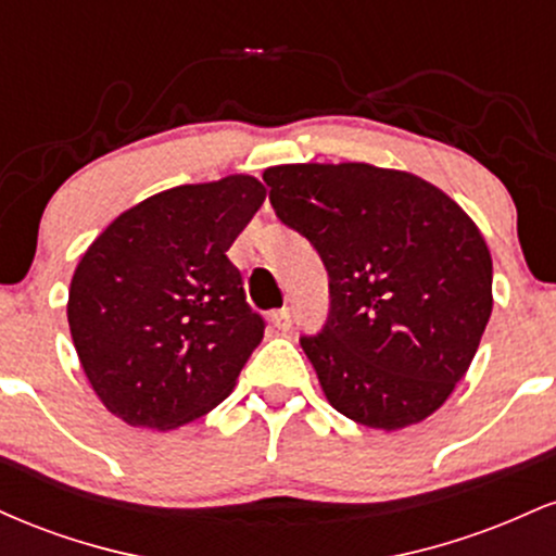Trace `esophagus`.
I'll use <instances>...</instances> for the list:
<instances>
[{
    "label": "esophagus",
    "mask_w": 556,
    "mask_h": 556,
    "mask_svg": "<svg viewBox=\"0 0 556 556\" xmlns=\"http://www.w3.org/2000/svg\"><path fill=\"white\" fill-rule=\"evenodd\" d=\"M271 324L274 327H277L279 331H287L292 327V318H290V308H279V311H274L271 314Z\"/></svg>",
    "instance_id": "obj_1"
}]
</instances>
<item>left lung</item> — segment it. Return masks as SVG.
Listing matches in <instances>:
<instances>
[{"label": "left lung", "instance_id": "8db88e82", "mask_svg": "<svg viewBox=\"0 0 556 556\" xmlns=\"http://www.w3.org/2000/svg\"><path fill=\"white\" fill-rule=\"evenodd\" d=\"M264 180L329 271L327 324L300 340L329 405L379 431L433 416L494 305L476 222L424 177L366 162L279 164Z\"/></svg>", "mask_w": 556, "mask_h": 556}]
</instances>
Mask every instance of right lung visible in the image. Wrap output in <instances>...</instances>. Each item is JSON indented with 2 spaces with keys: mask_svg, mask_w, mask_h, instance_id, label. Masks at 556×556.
<instances>
[{
  "mask_svg": "<svg viewBox=\"0 0 556 556\" xmlns=\"http://www.w3.org/2000/svg\"><path fill=\"white\" fill-rule=\"evenodd\" d=\"M264 198L251 175L162 190L80 256L67 298L75 353L101 405L132 429L206 416L264 340L227 258Z\"/></svg>",
  "mask_w": 556,
  "mask_h": 556,
  "instance_id": "1",
  "label": "right lung"
}]
</instances>
